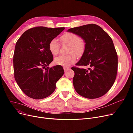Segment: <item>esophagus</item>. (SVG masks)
<instances>
[{
  "mask_svg": "<svg viewBox=\"0 0 133 133\" xmlns=\"http://www.w3.org/2000/svg\"><path fill=\"white\" fill-rule=\"evenodd\" d=\"M69 68V67H64V71H65V72H66Z\"/></svg>",
  "mask_w": 133,
  "mask_h": 133,
  "instance_id": "esophagus-1",
  "label": "esophagus"
}]
</instances>
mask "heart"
Listing matches in <instances>:
<instances>
[{
	"label": "heart",
	"mask_w": 133,
	"mask_h": 133,
	"mask_svg": "<svg viewBox=\"0 0 133 133\" xmlns=\"http://www.w3.org/2000/svg\"><path fill=\"white\" fill-rule=\"evenodd\" d=\"M62 44L69 45L68 49L69 54L67 55H59L54 59L56 64L62 66H68L73 64L76 61V56L81 57L85 51V44L81 38L78 35L73 33H66L60 37ZM48 48L53 55H57L60 50V44L58 40L52 39L49 43Z\"/></svg>",
	"instance_id": "b5f03b06"
}]
</instances>
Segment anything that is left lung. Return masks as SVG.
<instances>
[{"label": "left lung", "instance_id": "1", "mask_svg": "<svg viewBox=\"0 0 133 133\" xmlns=\"http://www.w3.org/2000/svg\"><path fill=\"white\" fill-rule=\"evenodd\" d=\"M67 32L78 35L85 43V51L76 65L89 66L88 69L72 67L75 90L88 99L103 96L114 84L117 71V55L112 39L93 24L71 28Z\"/></svg>", "mask_w": 133, "mask_h": 133}]
</instances>
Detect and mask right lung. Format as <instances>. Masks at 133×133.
Segmentation results:
<instances>
[{"instance_id":"1","label":"right lung","mask_w":133,"mask_h":133,"mask_svg":"<svg viewBox=\"0 0 133 133\" xmlns=\"http://www.w3.org/2000/svg\"><path fill=\"white\" fill-rule=\"evenodd\" d=\"M64 29L33 27L25 31L16 43L13 55L15 78L20 88L31 98L39 100L50 96L64 73L60 65L47 67L53 60L49 43Z\"/></svg>"}]
</instances>
